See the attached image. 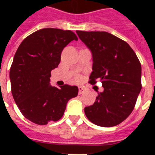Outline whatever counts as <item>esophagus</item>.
<instances>
[{
    "instance_id": "esophagus-1",
    "label": "esophagus",
    "mask_w": 155,
    "mask_h": 155,
    "mask_svg": "<svg viewBox=\"0 0 155 155\" xmlns=\"http://www.w3.org/2000/svg\"><path fill=\"white\" fill-rule=\"evenodd\" d=\"M85 92V89L83 88L82 87H78V94H84Z\"/></svg>"
}]
</instances>
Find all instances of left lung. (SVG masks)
<instances>
[{"instance_id":"left-lung-1","label":"left lung","mask_w":155,"mask_h":155,"mask_svg":"<svg viewBox=\"0 0 155 155\" xmlns=\"http://www.w3.org/2000/svg\"><path fill=\"white\" fill-rule=\"evenodd\" d=\"M92 53L90 84L101 81L104 91L93 105L84 108L87 118L97 126L118 125L134 110L141 90V64L127 42L106 31H77Z\"/></svg>"}]
</instances>
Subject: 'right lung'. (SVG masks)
Returning <instances> with one entry per match:
<instances>
[{
    "label": "right lung",
    "mask_w": 155,
    "mask_h": 155,
    "mask_svg": "<svg viewBox=\"0 0 155 155\" xmlns=\"http://www.w3.org/2000/svg\"><path fill=\"white\" fill-rule=\"evenodd\" d=\"M78 40L70 30L46 28L27 36L18 48L10 69L12 93L23 116L46 125L63 116L67 103L78 94V87L50 85L51 71L61 62L64 48Z\"/></svg>",
    "instance_id": "right-lung-1"
}]
</instances>
